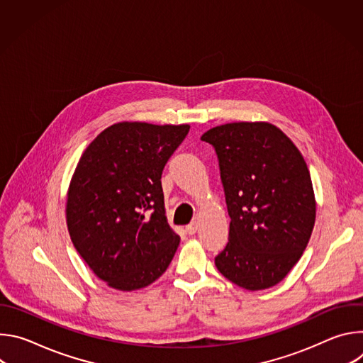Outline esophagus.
Returning a JSON list of instances; mask_svg holds the SVG:
<instances>
[{"label":"esophagus","instance_id":"obj_1","mask_svg":"<svg viewBox=\"0 0 363 363\" xmlns=\"http://www.w3.org/2000/svg\"><path fill=\"white\" fill-rule=\"evenodd\" d=\"M196 230H198V223H191V224H188L186 227H185V231H186V234H189V235H194L195 233H196Z\"/></svg>","mask_w":363,"mask_h":363}]
</instances>
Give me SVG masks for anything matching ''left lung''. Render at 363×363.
Masks as SVG:
<instances>
[{
  "instance_id": "8db88e82",
  "label": "left lung",
  "mask_w": 363,
  "mask_h": 363,
  "mask_svg": "<svg viewBox=\"0 0 363 363\" xmlns=\"http://www.w3.org/2000/svg\"><path fill=\"white\" fill-rule=\"evenodd\" d=\"M216 147L230 221L218 272L245 290L280 283L300 260L316 220V199L296 145L269 122H234L206 130Z\"/></svg>"
}]
</instances>
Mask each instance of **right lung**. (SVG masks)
Masks as SVG:
<instances>
[{
    "mask_svg": "<svg viewBox=\"0 0 363 363\" xmlns=\"http://www.w3.org/2000/svg\"><path fill=\"white\" fill-rule=\"evenodd\" d=\"M189 125L119 122L100 132L72 177L66 221L90 270L121 291L158 280L179 235L169 227L161 177Z\"/></svg>",
    "mask_w": 363,
    "mask_h": 363,
    "instance_id": "1",
    "label": "right lung"
}]
</instances>
